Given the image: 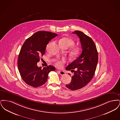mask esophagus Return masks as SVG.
Segmentation results:
<instances>
[{
	"label": "esophagus",
	"instance_id": "1",
	"mask_svg": "<svg viewBox=\"0 0 120 120\" xmlns=\"http://www.w3.org/2000/svg\"><path fill=\"white\" fill-rule=\"evenodd\" d=\"M58 71L59 73L61 75H65L66 74L65 72L64 71Z\"/></svg>",
	"mask_w": 120,
	"mask_h": 120
}]
</instances>
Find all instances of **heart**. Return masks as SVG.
Returning <instances> with one entry per match:
<instances>
[{
	"mask_svg": "<svg viewBox=\"0 0 120 120\" xmlns=\"http://www.w3.org/2000/svg\"><path fill=\"white\" fill-rule=\"evenodd\" d=\"M59 44L60 46L63 48H68L74 45L75 44L74 41L68 37H64L61 39L59 41ZM80 49L79 47H74L71 49V54L74 57H76L80 55ZM66 62V60L64 59H63L60 61H57L55 64L57 67L61 68L63 67L64 63Z\"/></svg>",
	"mask_w": 120,
	"mask_h": 120,
	"instance_id": "1",
	"label": "heart"
}]
</instances>
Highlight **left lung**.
I'll list each match as a JSON object with an SVG mask.
<instances>
[{"instance_id": "8db88e82", "label": "left lung", "mask_w": 120, "mask_h": 120, "mask_svg": "<svg viewBox=\"0 0 120 120\" xmlns=\"http://www.w3.org/2000/svg\"><path fill=\"white\" fill-rule=\"evenodd\" d=\"M72 33L77 34L80 38L82 49L80 56L66 68L67 70L74 72L71 82L66 86L69 89L75 90L85 87L93 78L98 62V53L95 45L90 37L78 30ZM75 68L76 71L74 70Z\"/></svg>"}]
</instances>
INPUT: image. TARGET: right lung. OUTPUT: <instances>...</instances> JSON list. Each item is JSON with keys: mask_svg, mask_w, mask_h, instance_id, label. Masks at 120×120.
<instances>
[{"mask_svg": "<svg viewBox=\"0 0 120 120\" xmlns=\"http://www.w3.org/2000/svg\"><path fill=\"white\" fill-rule=\"evenodd\" d=\"M57 34L49 31H39L25 41L19 52L18 68L24 82L29 86L38 87L47 81L49 73L54 71L51 65L41 69L37 66L40 57L45 53L47 45Z\"/></svg>", "mask_w": 120, "mask_h": 120, "instance_id": "add662e5", "label": "right lung"}]
</instances>
